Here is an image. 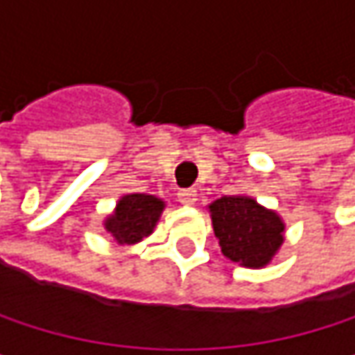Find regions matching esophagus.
Returning <instances> with one entry per match:
<instances>
[{
    "instance_id": "esophagus-1",
    "label": "esophagus",
    "mask_w": 355,
    "mask_h": 355,
    "mask_svg": "<svg viewBox=\"0 0 355 355\" xmlns=\"http://www.w3.org/2000/svg\"><path fill=\"white\" fill-rule=\"evenodd\" d=\"M177 199L180 205H193L197 201V191L195 189H180L177 193Z\"/></svg>"
}]
</instances>
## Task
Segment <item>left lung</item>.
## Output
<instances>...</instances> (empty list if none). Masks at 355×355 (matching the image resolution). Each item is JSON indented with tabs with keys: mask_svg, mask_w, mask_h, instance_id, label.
<instances>
[{
	"mask_svg": "<svg viewBox=\"0 0 355 355\" xmlns=\"http://www.w3.org/2000/svg\"><path fill=\"white\" fill-rule=\"evenodd\" d=\"M207 209L224 257L243 267L263 269L286 241L282 216L257 203L254 197L224 195L211 201Z\"/></svg>",
	"mask_w": 355,
	"mask_h": 355,
	"instance_id": "left-lung-1",
	"label": "left lung"
}]
</instances>
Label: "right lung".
<instances>
[{
	"instance_id": "obj_1",
	"label": "right lung",
	"mask_w": 355,
	"mask_h": 355,
	"mask_svg": "<svg viewBox=\"0 0 355 355\" xmlns=\"http://www.w3.org/2000/svg\"><path fill=\"white\" fill-rule=\"evenodd\" d=\"M164 207L166 203L156 195L129 193L116 201L103 224L119 245H137L154 232Z\"/></svg>"
}]
</instances>
